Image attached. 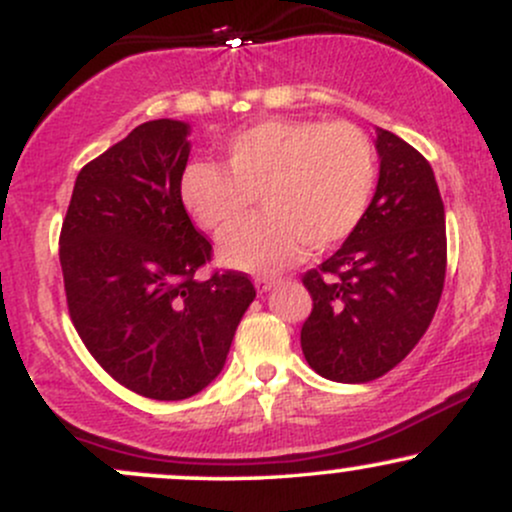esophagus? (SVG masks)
Here are the masks:
<instances>
[{"instance_id":"esophagus-1","label":"esophagus","mask_w":512,"mask_h":512,"mask_svg":"<svg viewBox=\"0 0 512 512\" xmlns=\"http://www.w3.org/2000/svg\"><path fill=\"white\" fill-rule=\"evenodd\" d=\"M281 279H276V276H257L255 279V286H257V291H269V289H274L276 284H279Z\"/></svg>"}]
</instances>
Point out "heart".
<instances>
[{
	"mask_svg": "<svg viewBox=\"0 0 512 512\" xmlns=\"http://www.w3.org/2000/svg\"><path fill=\"white\" fill-rule=\"evenodd\" d=\"M375 187V151L351 122L267 120L226 144V168L192 163L180 178L187 214L223 236L261 197L263 216L221 240V260L245 272L289 267L305 248L354 233Z\"/></svg>",
	"mask_w": 512,
	"mask_h": 512,
	"instance_id": "heart-1",
	"label": "heart"
}]
</instances>
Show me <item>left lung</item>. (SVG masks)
I'll return each mask as SVG.
<instances>
[{
    "mask_svg": "<svg viewBox=\"0 0 512 512\" xmlns=\"http://www.w3.org/2000/svg\"><path fill=\"white\" fill-rule=\"evenodd\" d=\"M373 202L330 260L303 274L313 310L301 330L308 366L334 383H370L419 344L448 264L436 175L414 146L378 129Z\"/></svg>",
    "mask_w": 512,
    "mask_h": 512,
    "instance_id": "8db88e82",
    "label": "left lung"
}]
</instances>
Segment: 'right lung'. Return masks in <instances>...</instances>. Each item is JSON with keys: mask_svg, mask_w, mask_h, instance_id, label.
<instances>
[{"mask_svg": "<svg viewBox=\"0 0 512 512\" xmlns=\"http://www.w3.org/2000/svg\"><path fill=\"white\" fill-rule=\"evenodd\" d=\"M190 127L151 120L79 170L60 233L67 308L81 342L137 395L178 402L226 363L255 298L236 269L197 279L211 243L180 199Z\"/></svg>", "mask_w": 512, "mask_h": 512, "instance_id": "obj_1", "label": "right lung"}]
</instances>
